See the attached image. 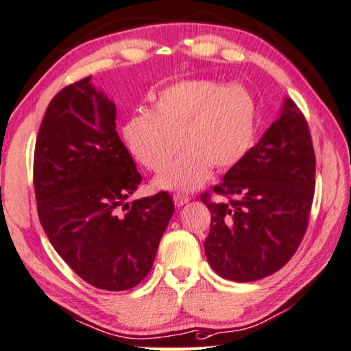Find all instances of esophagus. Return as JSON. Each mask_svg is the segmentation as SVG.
<instances>
[{
	"instance_id": "obj_1",
	"label": "esophagus",
	"mask_w": 351,
	"mask_h": 351,
	"mask_svg": "<svg viewBox=\"0 0 351 351\" xmlns=\"http://www.w3.org/2000/svg\"><path fill=\"white\" fill-rule=\"evenodd\" d=\"M189 200H191V198L187 197V195H182V193H175V195H173V202H175V205L178 208L187 205V203H189Z\"/></svg>"
}]
</instances>
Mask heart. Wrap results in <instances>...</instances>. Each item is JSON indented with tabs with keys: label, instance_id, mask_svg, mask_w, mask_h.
<instances>
[{
	"label": "heart",
	"instance_id": "obj_1",
	"mask_svg": "<svg viewBox=\"0 0 351 351\" xmlns=\"http://www.w3.org/2000/svg\"><path fill=\"white\" fill-rule=\"evenodd\" d=\"M255 124L257 107L247 88L189 78L160 90L151 112L130 117L123 137L151 171L165 169L182 142L186 149L156 178L154 186L192 192L205 184L213 167L227 171L247 156L254 146Z\"/></svg>",
	"mask_w": 351,
	"mask_h": 351
}]
</instances>
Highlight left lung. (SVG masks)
I'll list each match as a JSON object with an SVG mask.
<instances>
[{"instance_id": "8db88e82", "label": "left lung", "mask_w": 351, "mask_h": 351, "mask_svg": "<svg viewBox=\"0 0 351 351\" xmlns=\"http://www.w3.org/2000/svg\"><path fill=\"white\" fill-rule=\"evenodd\" d=\"M315 191V153L300 108L285 97L279 118L214 192L205 254L223 279L252 282L279 271L304 237Z\"/></svg>"}]
</instances>
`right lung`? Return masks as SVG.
<instances>
[{
	"label": "right lung",
	"instance_id": "obj_1",
	"mask_svg": "<svg viewBox=\"0 0 351 351\" xmlns=\"http://www.w3.org/2000/svg\"><path fill=\"white\" fill-rule=\"evenodd\" d=\"M90 80L49 104L36 140V202L72 271L96 289L123 291L151 271L175 205L167 192L125 202L142 176L118 137L114 102Z\"/></svg>",
	"mask_w": 351,
	"mask_h": 351
}]
</instances>
